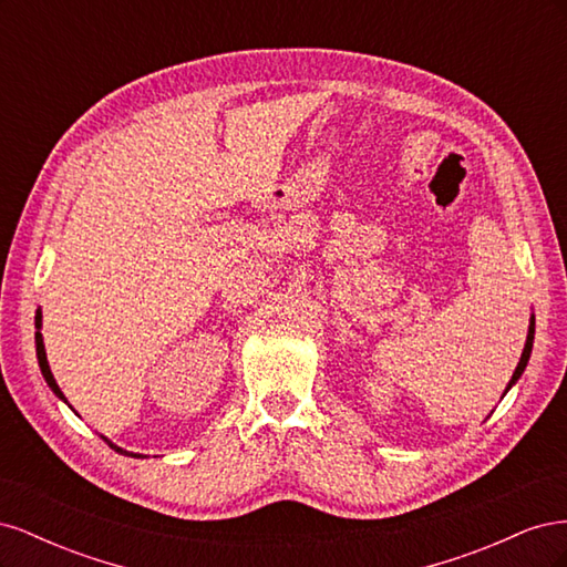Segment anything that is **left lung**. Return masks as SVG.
<instances>
[{"instance_id": "left-lung-1", "label": "left lung", "mask_w": 567, "mask_h": 567, "mask_svg": "<svg viewBox=\"0 0 567 567\" xmlns=\"http://www.w3.org/2000/svg\"><path fill=\"white\" fill-rule=\"evenodd\" d=\"M532 342H535V317H529V331H527V340H525V348H523V354H520V362H518L516 371H513V375H511V381H508L504 394H506L513 385H516L518 379L523 375V371H525V367H527V362H529V354H532Z\"/></svg>"}]
</instances>
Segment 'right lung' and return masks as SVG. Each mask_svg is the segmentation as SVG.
Listing matches in <instances>:
<instances>
[{"mask_svg":"<svg viewBox=\"0 0 567 567\" xmlns=\"http://www.w3.org/2000/svg\"><path fill=\"white\" fill-rule=\"evenodd\" d=\"M35 348H38V362H40V369H42V375H44V381H47V385L51 388V392L56 394L59 400H63V402H68L65 400V394L61 392V388H59V383H56V379H54V373H51V369H49V362H47V352H44V340H42V333H40V329H42V312L38 310V315H35ZM71 406V404H68ZM104 437V435H101ZM106 442H109V447L111 450H115L117 454H125V456H140V454H132V452H125L123 447H117V444H113L109 437H104Z\"/></svg>","mask_w":567,"mask_h":567,"instance_id":"right-lung-1","label":"right lung"}]
</instances>
